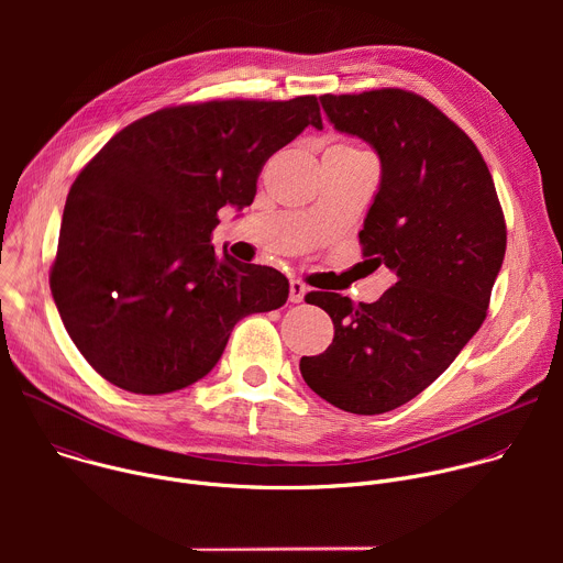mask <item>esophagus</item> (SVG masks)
Wrapping results in <instances>:
<instances>
[{"label": "esophagus", "instance_id": "obj_1", "mask_svg": "<svg viewBox=\"0 0 563 563\" xmlns=\"http://www.w3.org/2000/svg\"><path fill=\"white\" fill-rule=\"evenodd\" d=\"M305 294H307L305 283H300V280H291V283H289V300H291V302H302V300H305Z\"/></svg>", "mask_w": 563, "mask_h": 563}]
</instances>
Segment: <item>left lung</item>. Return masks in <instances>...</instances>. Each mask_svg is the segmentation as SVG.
I'll return each mask as SVG.
<instances>
[{
	"label": "left lung",
	"mask_w": 563,
	"mask_h": 563,
	"mask_svg": "<svg viewBox=\"0 0 563 563\" xmlns=\"http://www.w3.org/2000/svg\"><path fill=\"white\" fill-rule=\"evenodd\" d=\"M320 104L380 159L358 238L374 269L385 265L396 280L376 302L309 291L305 300L332 316L334 341L302 356L300 374L345 412L383 415L437 380L486 320L506 220L478 148L426 98L378 89Z\"/></svg>",
	"instance_id": "obj_1"
}]
</instances>
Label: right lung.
Returning <instances> with one entry per match:
<instances>
[{
  "label": "right lung",
  "instance_id": "add662e5",
  "mask_svg": "<svg viewBox=\"0 0 563 563\" xmlns=\"http://www.w3.org/2000/svg\"><path fill=\"white\" fill-rule=\"evenodd\" d=\"M307 126L313 96L155 111L115 133L75 178L51 267L62 323L89 365L133 394L207 376L240 318L285 305L274 267L216 254L224 205L250 207L267 159Z\"/></svg>",
  "mask_w": 563,
  "mask_h": 563
}]
</instances>
